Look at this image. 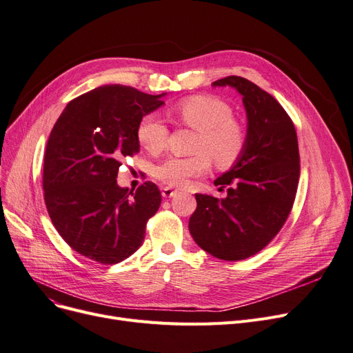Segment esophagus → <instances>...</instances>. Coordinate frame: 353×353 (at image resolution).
Masks as SVG:
<instances>
[{"instance_id":"esophagus-1","label":"esophagus","mask_w":353,"mask_h":353,"mask_svg":"<svg viewBox=\"0 0 353 353\" xmlns=\"http://www.w3.org/2000/svg\"><path fill=\"white\" fill-rule=\"evenodd\" d=\"M161 194H163V197H173V196L177 194V190L173 189V188L165 186V188L161 189Z\"/></svg>"}]
</instances>
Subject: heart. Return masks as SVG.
I'll return each mask as SVG.
<instances>
[{"label":"heart","mask_w":353,"mask_h":353,"mask_svg":"<svg viewBox=\"0 0 353 353\" xmlns=\"http://www.w3.org/2000/svg\"><path fill=\"white\" fill-rule=\"evenodd\" d=\"M174 111L183 125L199 131L193 145L196 154L160 163L154 176L161 183L185 186L189 179L209 170L210 159L219 168H229L239 161L248 144V134L234 118L231 105L216 97L194 95L180 101ZM137 139L150 154H160L168 143V127L157 114H148L137 127Z\"/></svg>","instance_id":"obj_1"}]
</instances>
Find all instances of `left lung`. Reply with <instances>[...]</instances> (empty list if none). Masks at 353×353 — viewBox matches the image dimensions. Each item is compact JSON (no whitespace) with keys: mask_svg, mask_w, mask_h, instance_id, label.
Returning a JSON list of instances; mask_svg holds the SVG:
<instances>
[{"mask_svg":"<svg viewBox=\"0 0 353 353\" xmlns=\"http://www.w3.org/2000/svg\"><path fill=\"white\" fill-rule=\"evenodd\" d=\"M242 95L248 118V144L239 161L214 180L226 197L197 194L189 219L194 242L225 261H239L265 248L293 208L300 154L293 121L268 92L241 76L212 83Z\"/></svg>","mask_w":353,"mask_h":353,"instance_id":"1","label":"left lung"}]
</instances>
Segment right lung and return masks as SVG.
<instances>
[{
  "label": "right lung",
  "instance_id": "1",
  "mask_svg": "<svg viewBox=\"0 0 353 353\" xmlns=\"http://www.w3.org/2000/svg\"><path fill=\"white\" fill-rule=\"evenodd\" d=\"M131 86L106 85L72 99L50 132L43 190L49 216L72 250L99 264L132 255L161 203L152 181L119 188L118 170L140 151L137 127L164 102Z\"/></svg>",
  "mask_w": 353,
  "mask_h": 353
}]
</instances>
